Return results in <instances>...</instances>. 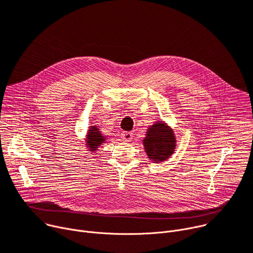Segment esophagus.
<instances>
[{"label": "esophagus", "mask_w": 253, "mask_h": 253, "mask_svg": "<svg viewBox=\"0 0 253 253\" xmlns=\"http://www.w3.org/2000/svg\"><path fill=\"white\" fill-rule=\"evenodd\" d=\"M121 137H122V140H123V141L129 142V141H131V139H132V133H131V132H123V133L121 134Z\"/></svg>", "instance_id": "obj_1"}]
</instances>
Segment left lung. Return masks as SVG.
<instances>
[{
    "label": "left lung",
    "instance_id": "obj_1",
    "mask_svg": "<svg viewBox=\"0 0 253 253\" xmlns=\"http://www.w3.org/2000/svg\"><path fill=\"white\" fill-rule=\"evenodd\" d=\"M175 136L172 129L162 121L155 122L147 129L143 146L153 163L166 162L175 149Z\"/></svg>",
    "mask_w": 253,
    "mask_h": 253
}]
</instances>
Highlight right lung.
Here are the masks:
<instances>
[{
    "label": "right lung",
    "instance_id": "right-lung-1",
    "mask_svg": "<svg viewBox=\"0 0 253 253\" xmlns=\"http://www.w3.org/2000/svg\"><path fill=\"white\" fill-rule=\"evenodd\" d=\"M106 137L101 133L98 126H90L85 138V144L89 151H96L100 145L105 143Z\"/></svg>",
    "mask_w": 253,
    "mask_h": 253
}]
</instances>
